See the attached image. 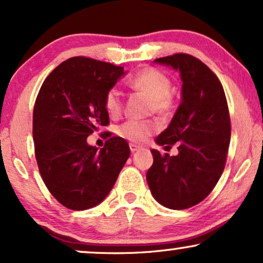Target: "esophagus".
Masks as SVG:
<instances>
[{"mask_svg": "<svg viewBox=\"0 0 263 263\" xmlns=\"http://www.w3.org/2000/svg\"><path fill=\"white\" fill-rule=\"evenodd\" d=\"M139 145H137V144H134V143H131V144H129V149H131V152L132 153H135V152H137V151H139Z\"/></svg>", "mask_w": 263, "mask_h": 263, "instance_id": "obj_1", "label": "esophagus"}]
</instances>
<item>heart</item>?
<instances>
[{"mask_svg":"<svg viewBox=\"0 0 263 263\" xmlns=\"http://www.w3.org/2000/svg\"><path fill=\"white\" fill-rule=\"evenodd\" d=\"M129 86L137 91L144 92L153 99V109L165 112L171 108L172 98L171 80L160 70L153 68L143 69L129 79ZM105 109L112 118H118L122 111V93L112 87L105 96ZM159 125L154 120H128L118 128V135L131 143H144L148 137L158 131Z\"/></svg>","mask_w":263,"mask_h":263,"instance_id":"1","label":"heart"}]
</instances>
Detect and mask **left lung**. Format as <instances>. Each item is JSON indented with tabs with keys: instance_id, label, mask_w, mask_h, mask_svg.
Instances as JSON below:
<instances>
[{
	"instance_id": "1",
	"label": "left lung",
	"mask_w": 263,
	"mask_h": 263,
	"mask_svg": "<svg viewBox=\"0 0 263 263\" xmlns=\"http://www.w3.org/2000/svg\"><path fill=\"white\" fill-rule=\"evenodd\" d=\"M155 64L179 72L181 103L167 128L155 139L159 145L178 143V154L162 156L152 149L147 182L159 204L183 210L210 194L223 172L231 141V119L223 87L209 66L179 53L158 58Z\"/></svg>"
}]
</instances>
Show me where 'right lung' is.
<instances>
[{
	"mask_svg": "<svg viewBox=\"0 0 263 263\" xmlns=\"http://www.w3.org/2000/svg\"><path fill=\"white\" fill-rule=\"evenodd\" d=\"M121 66L74 57L46 78L34 107L32 137L46 187L70 210L104 200L129 156L127 142L110 137L101 151L87 137L109 124L105 96L122 76Z\"/></svg>",
	"mask_w": 263,
	"mask_h": 263,
	"instance_id": "obj_1",
	"label": "right lung"
}]
</instances>
